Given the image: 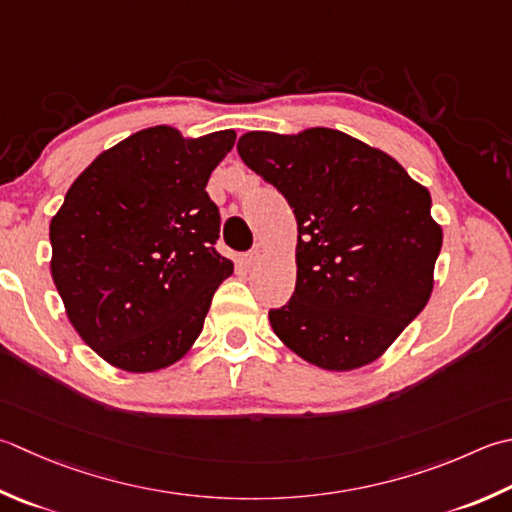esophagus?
I'll use <instances>...</instances> for the list:
<instances>
[{
  "label": "esophagus",
  "mask_w": 512,
  "mask_h": 512,
  "mask_svg": "<svg viewBox=\"0 0 512 512\" xmlns=\"http://www.w3.org/2000/svg\"><path fill=\"white\" fill-rule=\"evenodd\" d=\"M259 259H262V255L257 253V250H250V253H246V255H242V264L244 266H255Z\"/></svg>",
  "instance_id": "34e87169"
}]
</instances>
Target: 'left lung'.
<instances>
[{"label":"left lung","instance_id":"8db88e82","mask_svg":"<svg viewBox=\"0 0 512 512\" xmlns=\"http://www.w3.org/2000/svg\"><path fill=\"white\" fill-rule=\"evenodd\" d=\"M237 153L297 219V284L270 326L306 362L366 366L422 313L442 228L430 193L382 150L333 128L253 130Z\"/></svg>","mask_w":512,"mask_h":512}]
</instances>
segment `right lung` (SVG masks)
<instances>
[{"label":"right lung","instance_id":"right-lung-1","mask_svg":"<svg viewBox=\"0 0 512 512\" xmlns=\"http://www.w3.org/2000/svg\"><path fill=\"white\" fill-rule=\"evenodd\" d=\"M235 130L184 139L170 126L99 155L50 222V273L79 337L128 373L175 364L193 346L233 262L215 250L208 177Z\"/></svg>","mask_w":512,"mask_h":512}]
</instances>
